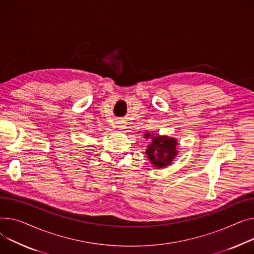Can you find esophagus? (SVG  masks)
Wrapping results in <instances>:
<instances>
[{
  "label": "esophagus",
  "mask_w": 254,
  "mask_h": 254,
  "mask_svg": "<svg viewBox=\"0 0 254 254\" xmlns=\"http://www.w3.org/2000/svg\"><path fill=\"white\" fill-rule=\"evenodd\" d=\"M125 127H126V125H125L124 123H120V124H118V127H120L121 129H122V128H125Z\"/></svg>",
  "instance_id": "esophagus-1"
}]
</instances>
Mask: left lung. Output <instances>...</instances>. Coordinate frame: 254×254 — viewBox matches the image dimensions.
<instances>
[{
	"instance_id": "left-lung-1",
	"label": "left lung",
	"mask_w": 254,
	"mask_h": 254,
	"mask_svg": "<svg viewBox=\"0 0 254 254\" xmlns=\"http://www.w3.org/2000/svg\"><path fill=\"white\" fill-rule=\"evenodd\" d=\"M144 138L150 139L145 153L152 165L156 168H164L173 163L179 152V143L176 138L168 137L167 134H154L153 132H146Z\"/></svg>"
}]
</instances>
